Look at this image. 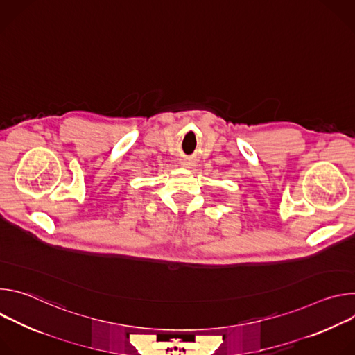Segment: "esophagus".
Returning a JSON list of instances; mask_svg holds the SVG:
<instances>
[{
    "label": "esophagus",
    "instance_id": "obj_1",
    "mask_svg": "<svg viewBox=\"0 0 355 355\" xmlns=\"http://www.w3.org/2000/svg\"><path fill=\"white\" fill-rule=\"evenodd\" d=\"M182 166L187 167V168H189V167H191V163H189L188 160H184V162H182Z\"/></svg>",
    "mask_w": 355,
    "mask_h": 355
}]
</instances>
